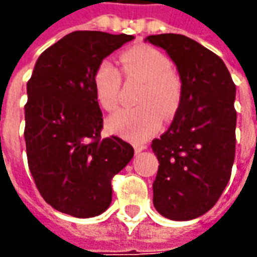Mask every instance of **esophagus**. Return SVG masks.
<instances>
[{"label": "esophagus", "instance_id": "obj_1", "mask_svg": "<svg viewBox=\"0 0 257 257\" xmlns=\"http://www.w3.org/2000/svg\"><path fill=\"white\" fill-rule=\"evenodd\" d=\"M145 149H146V146H140V145L135 146V151H136V153H140V151L145 150Z\"/></svg>", "mask_w": 257, "mask_h": 257}]
</instances>
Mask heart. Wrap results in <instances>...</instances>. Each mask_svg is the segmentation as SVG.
Listing matches in <instances>:
<instances>
[{"label": "heart", "instance_id": "1", "mask_svg": "<svg viewBox=\"0 0 257 257\" xmlns=\"http://www.w3.org/2000/svg\"><path fill=\"white\" fill-rule=\"evenodd\" d=\"M121 74L126 81H139L136 103L121 108L107 119L108 129L134 142H143L160 129L162 117L171 118L182 101V81L173 73L167 55L150 45H136L119 55ZM121 74L110 62H101L92 75L93 93L99 106L112 111L118 106Z\"/></svg>", "mask_w": 257, "mask_h": 257}]
</instances>
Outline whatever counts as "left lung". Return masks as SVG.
Instances as JSON below:
<instances>
[{
  "label": "left lung",
  "mask_w": 257,
  "mask_h": 257,
  "mask_svg": "<svg viewBox=\"0 0 257 257\" xmlns=\"http://www.w3.org/2000/svg\"><path fill=\"white\" fill-rule=\"evenodd\" d=\"M165 49L182 79V101L171 126L151 149L158 158L153 183L156 209L191 220L220 198L235 157V84L216 53L182 34L146 38Z\"/></svg>",
  "instance_id": "8db88e82"
}]
</instances>
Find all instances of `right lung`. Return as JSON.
Returning a JSON list of instances; mask_svg holds the SVG:
<instances>
[{
  "label": "right lung",
  "mask_w": 257,
  "mask_h": 257,
  "mask_svg": "<svg viewBox=\"0 0 257 257\" xmlns=\"http://www.w3.org/2000/svg\"><path fill=\"white\" fill-rule=\"evenodd\" d=\"M134 38L70 33L41 53L27 82L29 169L42 198L59 212L103 213L111 204V179L134 157V147L121 138L101 139L103 114L92 86L99 63Z\"/></svg>",
  "instance_id": "obj_1"
}]
</instances>
